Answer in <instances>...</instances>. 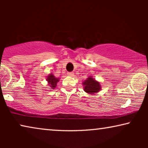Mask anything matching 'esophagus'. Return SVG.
<instances>
[{"mask_svg": "<svg viewBox=\"0 0 148 148\" xmlns=\"http://www.w3.org/2000/svg\"><path fill=\"white\" fill-rule=\"evenodd\" d=\"M68 75L70 77H73L74 76V73L73 72H71V73H68Z\"/></svg>", "mask_w": 148, "mask_h": 148, "instance_id": "34e87169", "label": "esophagus"}]
</instances>
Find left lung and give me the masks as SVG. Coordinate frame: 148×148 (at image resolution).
<instances>
[{
  "instance_id": "obj_1",
  "label": "left lung",
  "mask_w": 148,
  "mask_h": 148,
  "mask_svg": "<svg viewBox=\"0 0 148 148\" xmlns=\"http://www.w3.org/2000/svg\"><path fill=\"white\" fill-rule=\"evenodd\" d=\"M82 85L84 86V90L89 94H96L100 92L102 88L100 82L93 78L92 76H89L82 83Z\"/></svg>"
}]
</instances>
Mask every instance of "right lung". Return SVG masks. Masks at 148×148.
Returning a JSON list of instances; mask_svg holds the SVG:
<instances>
[{"label": "right lung", "instance_id": "1", "mask_svg": "<svg viewBox=\"0 0 148 148\" xmlns=\"http://www.w3.org/2000/svg\"><path fill=\"white\" fill-rule=\"evenodd\" d=\"M60 79L56 77L53 74L50 73L46 77V81L48 82V86L50 89H55L56 86H57V83L59 82Z\"/></svg>", "mask_w": 148, "mask_h": 148}]
</instances>
